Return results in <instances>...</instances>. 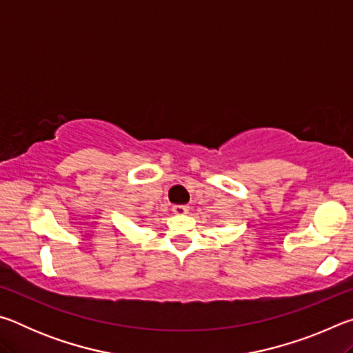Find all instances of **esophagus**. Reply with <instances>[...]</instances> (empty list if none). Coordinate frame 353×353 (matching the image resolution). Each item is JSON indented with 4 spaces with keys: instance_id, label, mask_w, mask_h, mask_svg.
Listing matches in <instances>:
<instances>
[{
    "instance_id": "obj_1",
    "label": "esophagus",
    "mask_w": 353,
    "mask_h": 353,
    "mask_svg": "<svg viewBox=\"0 0 353 353\" xmlns=\"http://www.w3.org/2000/svg\"><path fill=\"white\" fill-rule=\"evenodd\" d=\"M172 212L176 214H187L188 213V205H174L172 207Z\"/></svg>"
}]
</instances>
